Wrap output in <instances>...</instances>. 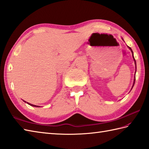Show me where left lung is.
Here are the masks:
<instances>
[{
	"label": "left lung",
	"instance_id": "1",
	"mask_svg": "<svg viewBox=\"0 0 149 149\" xmlns=\"http://www.w3.org/2000/svg\"><path fill=\"white\" fill-rule=\"evenodd\" d=\"M129 49H130L131 50V52H132V57H133V59H134V62H135V65H136V61H135V59H134V56H133V52H132V49L130 48V47H129ZM134 83H135V77H134V83H133V86H134ZM133 86H132V87H133Z\"/></svg>",
	"mask_w": 149,
	"mask_h": 149
}]
</instances>
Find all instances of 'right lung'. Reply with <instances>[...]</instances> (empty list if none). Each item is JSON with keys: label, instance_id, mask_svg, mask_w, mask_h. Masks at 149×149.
I'll return each mask as SVG.
<instances>
[{"label": "right lung", "instance_id": "1", "mask_svg": "<svg viewBox=\"0 0 149 149\" xmlns=\"http://www.w3.org/2000/svg\"><path fill=\"white\" fill-rule=\"evenodd\" d=\"M25 102H26V101H24ZM28 104H29L30 106H34V107H40V106H36V105H33V104H29V103H28V102H27Z\"/></svg>", "mask_w": 149, "mask_h": 149}]
</instances>
